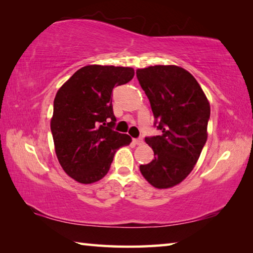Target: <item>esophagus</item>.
I'll return each instance as SVG.
<instances>
[{
    "mask_svg": "<svg viewBox=\"0 0 253 253\" xmlns=\"http://www.w3.org/2000/svg\"><path fill=\"white\" fill-rule=\"evenodd\" d=\"M132 143H134L135 145H143V139L142 138H134L132 139Z\"/></svg>",
    "mask_w": 253,
    "mask_h": 253,
    "instance_id": "1",
    "label": "esophagus"
}]
</instances>
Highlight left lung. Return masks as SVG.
<instances>
[{
	"instance_id": "8db88e82",
	"label": "left lung",
	"mask_w": 253,
	"mask_h": 253,
	"mask_svg": "<svg viewBox=\"0 0 253 253\" xmlns=\"http://www.w3.org/2000/svg\"><path fill=\"white\" fill-rule=\"evenodd\" d=\"M162 132L146 137L155 158L139 169L156 188H169L192 172L208 139L210 102L198 81L181 67L151 66L137 69Z\"/></svg>"
}]
</instances>
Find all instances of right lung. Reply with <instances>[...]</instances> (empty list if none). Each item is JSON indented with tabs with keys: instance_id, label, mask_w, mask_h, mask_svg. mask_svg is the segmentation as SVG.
Wrapping results in <instances>:
<instances>
[{
	"instance_id": "obj_1",
	"label": "right lung",
	"mask_w": 253,
	"mask_h": 253,
	"mask_svg": "<svg viewBox=\"0 0 253 253\" xmlns=\"http://www.w3.org/2000/svg\"><path fill=\"white\" fill-rule=\"evenodd\" d=\"M134 75L129 67L89 65L76 71L55 95L50 122L55 155L78 183L99 181L117 149L130 144V136L113 130L111 93Z\"/></svg>"
}]
</instances>
